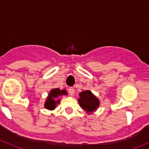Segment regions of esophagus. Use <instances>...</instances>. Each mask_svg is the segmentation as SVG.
<instances>
[{
    "instance_id": "34e87169",
    "label": "esophagus",
    "mask_w": 149,
    "mask_h": 149,
    "mask_svg": "<svg viewBox=\"0 0 149 149\" xmlns=\"http://www.w3.org/2000/svg\"><path fill=\"white\" fill-rule=\"evenodd\" d=\"M68 93H69L70 95L73 96L75 93V89L73 88V87H70V88L68 89Z\"/></svg>"
}]
</instances>
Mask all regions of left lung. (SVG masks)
Instances as JSON below:
<instances>
[{
  "mask_svg": "<svg viewBox=\"0 0 149 149\" xmlns=\"http://www.w3.org/2000/svg\"><path fill=\"white\" fill-rule=\"evenodd\" d=\"M79 104L87 113H91L96 110L99 107V100L92 93L90 90H84L79 93Z\"/></svg>",
  "mask_w": 149,
  "mask_h": 149,
  "instance_id": "8db88e82",
  "label": "left lung"
}]
</instances>
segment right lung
<instances>
[{"mask_svg": "<svg viewBox=\"0 0 149 149\" xmlns=\"http://www.w3.org/2000/svg\"><path fill=\"white\" fill-rule=\"evenodd\" d=\"M66 90H62L59 88L53 89L50 91L49 95L46 98L45 103V107L49 110H53L56 108V105L59 103L60 99L59 98V96L62 95H67Z\"/></svg>", "mask_w": 149, "mask_h": 149, "instance_id": "add662e5", "label": "right lung"}]
</instances>
